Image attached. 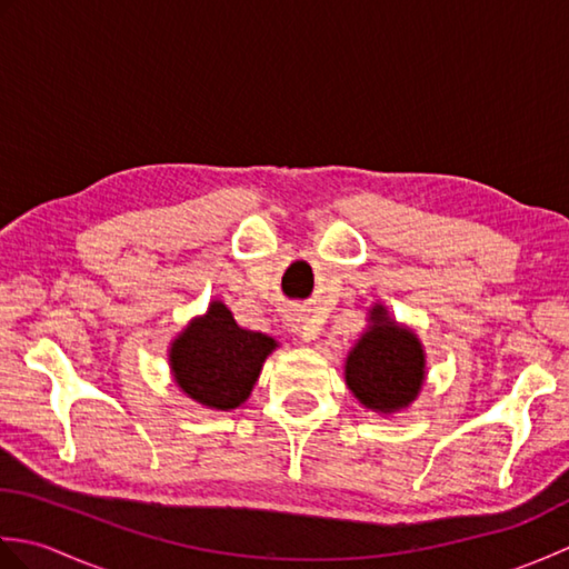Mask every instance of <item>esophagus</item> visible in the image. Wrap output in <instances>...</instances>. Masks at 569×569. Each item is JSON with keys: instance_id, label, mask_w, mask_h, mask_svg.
Segmentation results:
<instances>
[{"instance_id": "obj_1", "label": "esophagus", "mask_w": 569, "mask_h": 569, "mask_svg": "<svg viewBox=\"0 0 569 569\" xmlns=\"http://www.w3.org/2000/svg\"><path fill=\"white\" fill-rule=\"evenodd\" d=\"M288 328H291V332L293 335H298L300 340L303 342H310V340H316V335H318V328L316 325H312L308 318H303V316H288Z\"/></svg>"}]
</instances>
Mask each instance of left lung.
<instances>
[{
    "label": "left lung",
    "mask_w": 569,
    "mask_h": 569,
    "mask_svg": "<svg viewBox=\"0 0 569 569\" xmlns=\"http://www.w3.org/2000/svg\"><path fill=\"white\" fill-rule=\"evenodd\" d=\"M371 328L347 357V383L361 403L381 413L406 408L420 391L426 359L418 337L371 310Z\"/></svg>",
    "instance_id": "8db88e82"
}]
</instances>
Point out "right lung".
Returning <instances> with one entry per match:
<instances>
[{"mask_svg":"<svg viewBox=\"0 0 569 569\" xmlns=\"http://www.w3.org/2000/svg\"><path fill=\"white\" fill-rule=\"evenodd\" d=\"M276 349L271 337L241 330L232 312L212 303L208 316L190 322L171 349L180 389L198 403L229 410L244 403L259 379L263 359Z\"/></svg>","mask_w":569,"mask_h":569,"instance_id":"right-lung-1","label":"right lung"}]
</instances>
